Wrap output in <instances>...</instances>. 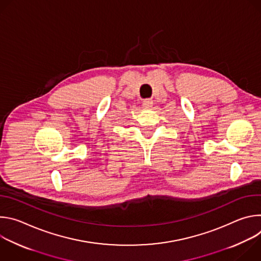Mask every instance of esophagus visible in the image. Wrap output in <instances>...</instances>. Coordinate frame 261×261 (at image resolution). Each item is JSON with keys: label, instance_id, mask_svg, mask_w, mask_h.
Segmentation results:
<instances>
[{"label": "esophagus", "instance_id": "34e87169", "mask_svg": "<svg viewBox=\"0 0 261 261\" xmlns=\"http://www.w3.org/2000/svg\"><path fill=\"white\" fill-rule=\"evenodd\" d=\"M142 104L145 108H150V107L153 106V100L152 99H144Z\"/></svg>", "mask_w": 261, "mask_h": 261}]
</instances>
